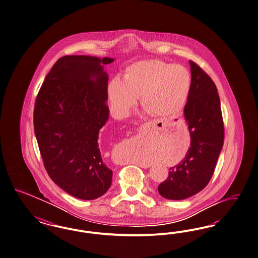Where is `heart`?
<instances>
[{
  "label": "heart",
  "mask_w": 258,
  "mask_h": 258,
  "mask_svg": "<svg viewBox=\"0 0 258 258\" xmlns=\"http://www.w3.org/2000/svg\"><path fill=\"white\" fill-rule=\"evenodd\" d=\"M191 91V76L181 65L147 59L125 68L122 80L112 78L108 96L113 112L125 117L141 96L143 108L157 117H170L184 109Z\"/></svg>",
  "instance_id": "heart-1"
}]
</instances>
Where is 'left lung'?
Wrapping results in <instances>:
<instances>
[{
	"instance_id": "8db88e82",
	"label": "left lung",
	"mask_w": 258,
	"mask_h": 258,
	"mask_svg": "<svg viewBox=\"0 0 258 258\" xmlns=\"http://www.w3.org/2000/svg\"><path fill=\"white\" fill-rule=\"evenodd\" d=\"M189 63L191 91L184 118L191 137L190 148L183 160L169 168L167 179L158 186L160 195L175 201L195 195L208 184L224 141L218 89L197 63Z\"/></svg>"
}]
</instances>
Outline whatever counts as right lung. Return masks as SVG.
Instances as JSON below:
<instances>
[{"instance_id": "obj_1", "label": "right lung", "mask_w": 258, "mask_h": 258, "mask_svg": "<svg viewBox=\"0 0 258 258\" xmlns=\"http://www.w3.org/2000/svg\"><path fill=\"white\" fill-rule=\"evenodd\" d=\"M110 57L65 55L47 75L35 103L34 130L49 177L80 200L104 195L112 171L103 163L99 132L109 119Z\"/></svg>"}]
</instances>
